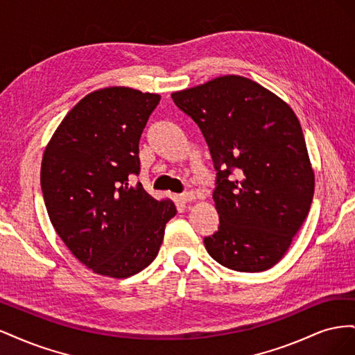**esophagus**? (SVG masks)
Here are the masks:
<instances>
[{
    "label": "esophagus",
    "mask_w": 355,
    "mask_h": 355,
    "mask_svg": "<svg viewBox=\"0 0 355 355\" xmlns=\"http://www.w3.org/2000/svg\"><path fill=\"white\" fill-rule=\"evenodd\" d=\"M194 200H196L194 192H185V194L179 196V201L180 202H191V201H194Z\"/></svg>",
    "instance_id": "1"
}]
</instances>
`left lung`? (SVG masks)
Masks as SVG:
<instances>
[{"label": "left lung", "instance_id": "obj_1", "mask_svg": "<svg viewBox=\"0 0 355 355\" xmlns=\"http://www.w3.org/2000/svg\"><path fill=\"white\" fill-rule=\"evenodd\" d=\"M194 120L216 168L219 230L204 239L220 265L261 272L282 261L314 197L302 127L277 94L240 75L171 93Z\"/></svg>", "mask_w": 355, "mask_h": 355}]
</instances>
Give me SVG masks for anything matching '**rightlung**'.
Segmentation results:
<instances>
[{
    "mask_svg": "<svg viewBox=\"0 0 355 355\" xmlns=\"http://www.w3.org/2000/svg\"><path fill=\"white\" fill-rule=\"evenodd\" d=\"M161 96L130 87L89 93L63 118L41 161L51 225L71 253L99 275L127 278L151 263L175 202L155 200L139 175V139Z\"/></svg>",
    "mask_w": 355,
    "mask_h": 355,
    "instance_id": "add662e5",
    "label": "right lung"
}]
</instances>
